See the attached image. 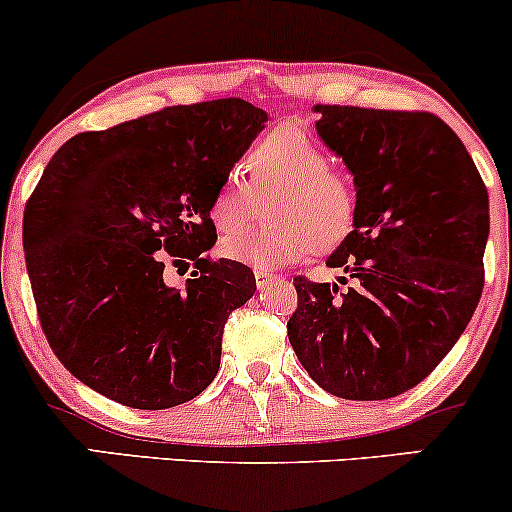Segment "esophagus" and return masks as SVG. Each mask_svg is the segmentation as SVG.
<instances>
[{
  "label": "esophagus",
  "instance_id": "obj_1",
  "mask_svg": "<svg viewBox=\"0 0 512 512\" xmlns=\"http://www.w3.org/2000/svg\"><path fill=\"white\" fill-rule=\"evenodd\" d=\"M274 281H279V276L264 272V269H257V272H255V284H257V289H264V286L274 284Z\"/></svg>",
  "mask_w": 512,
  "mask_h": 512
}]
</instances>
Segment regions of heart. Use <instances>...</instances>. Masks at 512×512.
<instances>
[{"label": "heart", "instance_id": "b5f03b06", "mask_svg": "<svg viewBox=\"0 0 512 512\" xmlns=\"http://www.w3.org/2000/svg\"><path fill=\"white\" fill-rule=\"evenodd\" d=\"M250 182L228 178L211 202L219 231H238L257 209V192H276L269 226L223 238L228 260L255 269H276L330 250L354 231L358 195L349 175L332 168V156L298 127H279L252 146Z\"/></svg>", "mask_w": 512, "mask_h": 512}]
</instances>
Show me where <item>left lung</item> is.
Here are the masks:
<instances>
[{
    "instance_id": "8db88e82",
    "label": "left lung",
    "mask_w": 512,
    "mask_h": 512,
    "mask_svg": "<svg viewBox=\"0 0 512 512\" xmlns=\"http://www.w3.org/2000/svg\"><path fill=\"white\" fill-rule=\"evenodd\" d=\"M315 129L354 175V231L327 257L354 286L296 276L289 342L334 397L375 402L448 356L484 289L489 192L433 113L315 105ZM346 276H339L344 284Z\"/></svg>"
}]
</instances>
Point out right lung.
Instances as JSON below:
<instances>
[{
    "instance_id": "right-lung-1",
    "label": "right lung",
    "mask_w": 512,
    "mask_h": 512,
    "mask_svg": "<svg viewBox=\"0 0 512 512\" xmlns=\"http://www.w3.org/2000/svg\"><path fill=\"white\" fill-rule=\"evenodd\" d=\"M267 113L240 98L173 105L57 149L23 214L40 327L64 368L134 409H168L207 390L228 315L255 274L211 262L209 211ZM168 263H195L182 290Z\"/></svg>"
}]
</instances>
